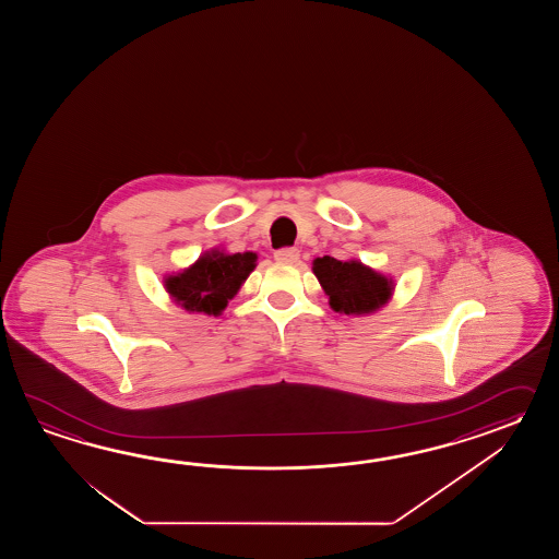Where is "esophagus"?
<instances>
[{"label":"esophagus","mask_w":559,"mask_h":559,"mask_svg":"<svg viewBox=\"0 0 559 559\" xmlns=\"http://www.w3.org/2000/svg\"><path fill=\"white\" fill-rule=\"evenodd\" d=\"M275 262L296 263L299 260V250L297 248H284L274 253Z\"/></svg>","instance_id":"obj_1"}]
</instances>
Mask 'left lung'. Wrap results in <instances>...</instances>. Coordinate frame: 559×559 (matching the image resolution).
I'll use <instances>...</instances> for the list:
<instances>
[{
  "mask_svg": "<svg viewBox=\"0 0 559 559\" xmlns=\"http://www.w3.org/2000/svg\"><path fill=\"white\" fill-rule=\"evenodd\" d=\"M311 270L330 299V308L345 316H371L392 299L395 282L359 260L316 258Z\"/></svg>",
  "mask_w": 559,
  "mask_h": 559,
  "instance_id": "obj_1",
  "label": "left lung"
}]
</instances>
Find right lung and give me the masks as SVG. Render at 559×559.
Instances as JSON below:
<instances>
[{"instance_id": "add662e5", "label": "right lung", "mask_w": 559, "mask_h": 559, "mask_svg": "<svg viewBox=\"0 0 559 559\" xmlns=\"http://www.w3.org/2000/svg\"><path fill=\"white\" fill-rule=\"evenodd\" d=\"M258 265V253H227L222 248L203 251L195 262L164 277L169 299L190 313L222 316L229 299Z\"/></svg>"}]
</instances>
